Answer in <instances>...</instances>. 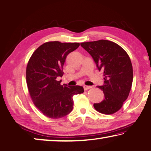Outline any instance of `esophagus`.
I'll return each instance as SVG.
<instances>
[{
  "mask_svg": "<svg viewBox=\"0 0 151 151\" xmlns=\"http://www.w3.org/2000/svg\"><path fill=\"white\" fill-rule=\"evenodd\" d=\"M83 87H84V90H88V89L91 88H92L91 86H87V85H84Z\"/></svg>",
  "mask_w": 151,
  "mask_h": 151,
  "instance_id": "1",
  "label": "esophagus"
}]
</instances>
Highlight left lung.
Wrapping results in <instances>:
<instances>
[{"mask_svg":"<svg viewBox=\"0 0 151 151\" xmlns=\"http://www.w3.org/2000/svg\"><path fill=\"white\" fill-rule=\"evenodd\" d=\"M94 59L100 71L103 72L104 84L98 86L104 99L94 104L96 110L104 114H112L119 110L127 100L133 83V67L128 54L113 42L101 40L81 43Z\"/></svg>","mask_w":151,"mask_h":151,"instance_id":"obj_1","label":"left lung"}]
</instances>
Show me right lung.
<instances>
[{
	"label": "right lung",
	"instance_id": "right-lung-1",
	"mask_svg": "<svg viewBox=\"0 0 151 151\" xmlns=\"http://www.w3.org/2000/svg\"><path fill=\"white\" fill-rule=\"evenodd\" d=\"M79 43L49 42L43 43L30 57L26 67V83L34 105L49 118L66 116L73 108V97L84 92L81 86L61 84L63 65L68 54Z\"/></svg>",
	"mask_w": 151,
	"mask_h": 151
}]
</instances>
